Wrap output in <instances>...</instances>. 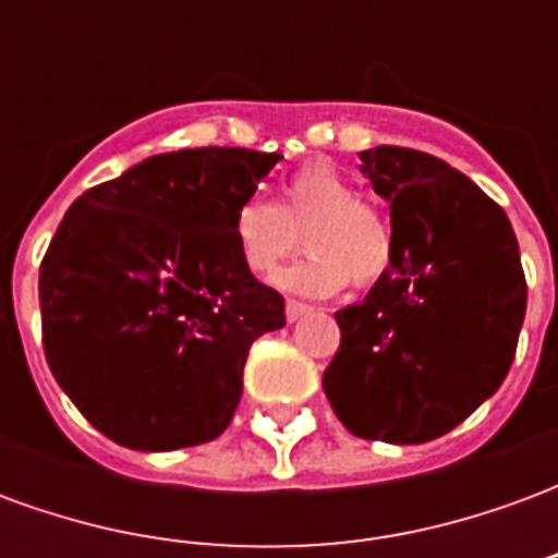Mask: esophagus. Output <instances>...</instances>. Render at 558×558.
I'll use <instances>...</instances> for the list:
<instances>
[{
    "label": "esophagus",
    "instance_id": "obj_1",
    "mask_svg": "<svg viewBox=\"0 0 558 558\" xmlns=\"http://www.w3.org/2000/svg\"><path fill=\"white\" fill-rule=\"evenodd\" d=\"M311 314V307L302 302H287V323H299L304 316Z\"/></svg>",
    "mask_w": 558,
    "mask_h": 558
}]
</instances>
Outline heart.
I'll return each mask as SVG.
<instances>
[{
    "mask_svg": "<svg viewBox=\"0 0 558 558\" xmlns=\"http://www.w3.org/2000/svg\"><path fill=\"white\" fill-rule=\"evenodd\" d=\"M307 232L302 266L287 268L275 287L292 295L326 299L347 287H371L391 266V230L374 206L362 203L352 179L328 163H307L280 187V199L247 196L232 218V242L251 275L268 278Z\"/></svg>",
    "mask_w": 558,
    "mask_h": 558,
    "instance_id": "obj_1",
    "label": "heart"
}]
</instances>
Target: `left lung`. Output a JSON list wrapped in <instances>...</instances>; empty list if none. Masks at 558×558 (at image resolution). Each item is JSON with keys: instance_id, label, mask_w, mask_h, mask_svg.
I'll return each mask as SVG.
<instances>
[{"instance_id": "1", "label": "left lung", "mask_w": 558, "mask_h": 558, "mask_svg": "<svg viewBox=\"0 0 558 558\" xmlns=\"http://www.w3.org/2000/svg\"><path fill=\"white\" fill-rule=\"evenodd\" d=\"M391 206V266L335 314L340 350L323 388L362 439L430 442L496 395L526 316L505 211L451 163L400 146L359 155Z\"/></svg>"}]
</instances>
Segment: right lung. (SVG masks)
Returning <instances> with one entry per match:
<instances>
[{
	"label": "right lung",
	"instance_id": "right-lung-1",
	"mask_svg": "<svg viewBox=\"0 0 558 558\" xmlns=\"http://www.w3.org/2000/svg\"><path fill=\"white\" fill-rule=\"evenodd\" d=\"M280 158L163 151L68 208L38 278L44 355L113 442L172 451L227 430L251 343L287 323L232 242L235 208Z\"/></svg>",
	"mask_w": 558,
	"mask_h": 558
}]
</instances>
